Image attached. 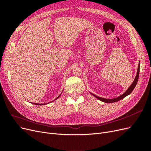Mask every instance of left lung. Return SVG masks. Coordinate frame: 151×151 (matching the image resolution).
Returning <instances> with one entry per match:
<instances>
[{"mask_svg": "<svg viewBox=\"0 0 151 151\" xmlns=\"http://www.w3.org/2000/svg\"><path fill=\"white\" fill-rule=\"evenodd\" d=\"M139 70H140V62L139 63V66H138V68H137V75L135 76V78L134 79V81L132 83V84H131V86L129 87L128 89L125 91V92L122 94V95H120V96H118L117 98H113V99H106V98H101V97H99L98 96H96L95 94H93L90 93L91 94H93L94 96H95L97 99H98L100 101H101L103 102L104 103H114V102H116L118 101H120V100L122 99L123 98H124L125 97H126L127 96L129 95L132 92V91H133L135 88V87L137 85V81L139 79Z\"/></svg>", "mask_w": 151, "mask_h": 151, "instance_id": "left-lung-1", "label": "left lung"}]
</instances>
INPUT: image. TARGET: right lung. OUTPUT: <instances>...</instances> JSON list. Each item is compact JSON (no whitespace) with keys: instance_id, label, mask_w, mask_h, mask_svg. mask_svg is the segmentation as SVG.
Listing matches in <instances>:
<instances>
[{"instance_id":"1","label":"right lung","mask_w":151,"mask_h":151,"mask_svg":"<svg viewBox=\"0 0 151 151\" xmlns=\"http://www.w3.org/2000/svg\"><path fill=\"white\" fill-rule=\"evenodd\" d=\"M60 95H61V94L58 96L55 99H58L59 97L60 96ZM54 101V100H53ZM32 104H36V105H44V104H48V103H44V104H40V103H31Z\"/></svg>"}]
</instances>
